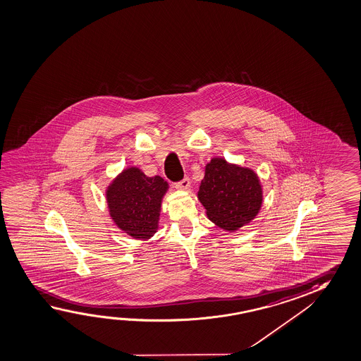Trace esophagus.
<instances>
[{"instance_id": "1", "label": "esophagus", "mask_w": 361, "mask_h": 361, "mask_svg": "<svg viewBox=\"0 0 361 361\" xmlns=\"http://www.w3.org/2000/svg\"><path fill=\"white\" fill-rule=\"evenodd\" d=\"M176 187H177L178 189H182V190H187V189H189V187H190V180H189V178H184V179H182L180 182H178V183L176 184Z\"/></svg>"}]
</instances>
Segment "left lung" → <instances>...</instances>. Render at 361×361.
Masks as SVG:
<instances>
[{
  "mask_svg": "<svg viewBox=\"0 0 361 361\" xmlns=\"http://www.w3.org/2000/svg\"><path fill=\"white\" fill-rule=\"evenodd\" d=\"M198 200L213 224L233 232L256 218L264 195L257 174L252 169L213 158L206 166Z\"/></svg>",
  "mask_w": 361,
  "mask_h": 361,
  "instance_id": "obj_1",
  "label": "left lung"
}]
</instances>
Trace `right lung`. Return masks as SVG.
<instances>
[{"label": "right lung", "instance_id": "obj_1", "mask_svg": "<svg viewBox=\"0 0 361 361\" xmlns=\"http://www.w3.org/2000/svg\"><path fill=\"white\" fill-rule=\"evenodd\" d=\"M169 185L159 176L147 177L137 166H129L106 188L110 217L135 240H149L154 235L161 200Z\"/></svg>", "mask_w": 361, "mask_h": 361}]
</instances>
